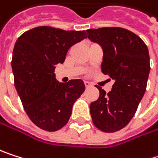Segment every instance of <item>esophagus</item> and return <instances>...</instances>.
I'll return each instance as SVG.
<instances>
[{"mask_svg": "<svg viewBox=\"0 0 158 158\" xmlns=\"http://www.w3.org/2000/svg\"><path fill=\"white\" fill-rule=\"evenodd\" d=\"M84 85H85V88H89L91 86V84L87 81H84Z\"/></svg>", "mask_w": 158, "mask_h": 158, "instance_id": "34e87169", "label": "esophagus"}]
</instances>
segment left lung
<instances>
[{"mask_svg":"<svg viewBox=\"0 0 158 158\" xmlns=\"http://www.w3.org/2000/svg\"><path fill=\"white\" fill-rule=\"evenodd\" d=\"M87 34L102 46V72L115 81L108 94L96 85L100 95L90 106L91 116L97 129L115 132L129 124L145 93L150 72L148 48L139 36L122 27L92 28Z\"/></svg>","mask_w":158,"mask_h":158,"instance_id":"left-lung-1","label":"left lung"}]
</instances>
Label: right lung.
Returning a JSON list of instances; mask_svg holds the SVG:
<instances>
[{"label": "right lung", "mask_w": 158, "mask_h": 158, "mask_svg": "<svg viewBox=\"0 0 158 158\" xmlns=\"http://www.w3.org/2000/svg\"><path fill=\"white\" fill-rule=\"evenodd\" d=\"M85 38V30L41 26L23 33L15 44L11 63L15 86L27 115L41 130L62 129L74 103L85 91L81 80L60 83L54 74L68 49Z\"/></svg>", "instance_id": "add662e5"}]
</instances>
